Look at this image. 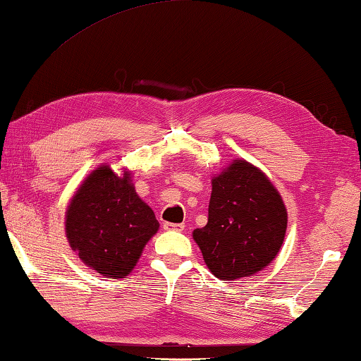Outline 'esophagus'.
Returning a JSON list of instances; mask_svg holds the SVG:
<instances>
[{"instance_id": "obj_1", "label": "esophagus", "mask_w": 361, "mask_h": 361, "mask_svg": "<svg viewBox=\"0 0 361 361\" xmlns=\"http://www.w3.org/2000/svg\"><path fill=\"white\" fill-rule=\"evenodd\" d=\"M163 227L166 230H174V232H182L184 230V224H174V222H164Z\"/></svg>"}]
</instances>
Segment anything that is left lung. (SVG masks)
I'll return each mask as SVG.
<instances>
[{
	"label": "left lung",
	"instance_id": "8db88e82",
	"mask_svg": "<svg viewBox=\"0 0 361 361\" xmlns=\"http://www.w3.org/2000/svg\"><path fill=\"white\" fill-rule=\"evenodd\" d=\"M286 226V206L269 177L245 159H233L212 177L208 224L193 230V240L211 274L230 281L267 267Z\"/></svg>",
	"mask_w": 361,
	"mask_h": 361
}]
</instances>
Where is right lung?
Wrapping results in <instances>:
<instances>
[{
    "mask_svg": "<svg viewBox=\"0 0 361 361\" xmlns=\"http://www.w3.org/2000/svg\"><path fill=\"white\" fill-rule=\"evenodd\" d=\"M155 212L135 193L131 173L102 164L82 180L65 214V233L87 267L125 279L158 232Z\"/></svg>",
    "mask_w": 361,
    "mask_h": 361,
    "instance_id": "1",
    "label": "right lung"
}]
</instances>
